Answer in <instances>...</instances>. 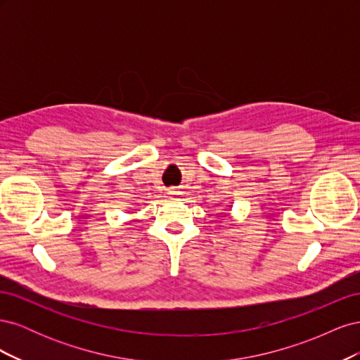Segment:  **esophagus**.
Instances as JSON below:
<instances>
[{
  "label": "esophagus",
  "instance_id": "1",
  "mask_svg": "<svg viewBox=\"0 0 360 360\" xmlns=\"http://www.w3.org/2000/svg\"><path fill=\"white\" fill-rule=\"evenodd\" d=\"M168 193H169V195H176L177 192H176V189H169V191H168Z\"/></svg>",
  "mask_w": 360,
  "mask_h": 360
}]
</instances>
